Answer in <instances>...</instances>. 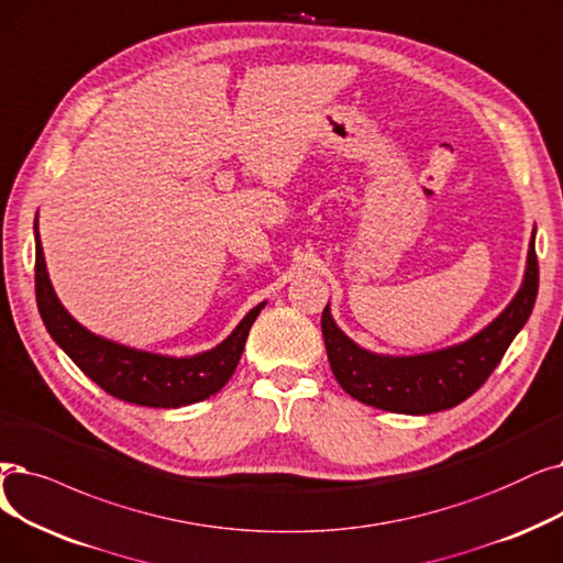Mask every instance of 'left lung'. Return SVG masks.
I'll return each instance as SVG.
<instances>
[{"label":"left lung","instance_id":"left-lung-1","mask_svg":"<svg viewBox=\"0 0 563 563\" xmlns=\"http://www.w3.org/2000/svg\"><path fill=\"white\" fill-rule=\"evenodd\" d=\"M531 232L525 278L518 295L472 338L457 345L411 356H390L365 350L342 331L327 303L322 335L338 384L363 405L396 413L442 411L467 400L493 375L508 345L527 324L539 295V262Z\"/></svg>","mask_w":563,"mask_h":563}]
</instances>
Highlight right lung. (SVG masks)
I'll return each mask as SVG.
<instances>
[{
	"label": "right lung",
	"instance_id": "1",
	"mask_svg": "<svg viewBox=\"0 0 563 563\" xmlns=\"http://www.w3.org/2000/svg\"><path fill=\"white\" fill-rule=\"evenodd\" d=\"M34 241L36 303L41 320L68 358L106 394L142 407L175 409L207 400L230 382L243 354V345H246L249 331L266 301L246 312L234 331L207 352L192 356H167L135 350L91 333L62 306L51 276H47L38 236V213L34 221Z\"/></svg>",
	"mask_w": 563,
	"mask_h": 563
}]
</instances>
